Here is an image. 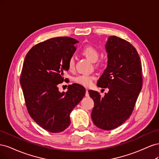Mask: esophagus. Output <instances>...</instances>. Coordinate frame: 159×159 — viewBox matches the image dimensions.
<instances>
[{
  "label": "esophagus",
  "mask_w": 159,
  "mask_h": 159,
  "mask_svg": "<svg viewBox=\"0 0 159 159\" xmlns=\"http://www.w3.org/2000/svg\"><path fill=\"white\" fill-rule=\"evenodd\" d=\"M89 92H88V89H86V91H85V96L86 97H89Z\"/></svg>",
  "instance_id": "34e87169"
}]
</instances>
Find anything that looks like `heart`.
<instances>
[{
    "instance_id": "obj_1",
    "label": "heart",
    "mask_w": 159,
    "mask_h": 159,
    "mask_svg": "<svg viewBox=\"0 0 159 159\" xmlns=\"http://www.w3.org/2000/svg\"><path fill=\"white\" fill-rule=\"evenodd\" d=\"M83 54L90 60L91 62L97 61L99 57V52L95 48V47L91 46H85L82 51ZM75 68V60L74 57H71L70 58L68 61V68L70 71H73ZM95 79V76L89 74H80L76 76L74 78V81L76 83L80 84L85 87H90L93 84L94 80Z\"/></svg>"
}]
</instances>
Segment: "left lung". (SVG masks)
<instances>
[{
  "mask_svg": "<svg viewBox=\"0 0 159 159\" xmlns=\"http://www.w3.org/2000/svg\"><path fill=\"white\" fill-rule=\"evenodd\" d=\"M107 65L97 85L109 89L104 97L89 90L94 102L91 119L96 127L112 130L131 116L142 88V67L134 47L115 36H109L105 44Z\"/></svg>",
  "mask_w": 159,
  "mask_h": 159,
  "instance_id": "obj_1",
  "label": "left lung"
}]
</instances>
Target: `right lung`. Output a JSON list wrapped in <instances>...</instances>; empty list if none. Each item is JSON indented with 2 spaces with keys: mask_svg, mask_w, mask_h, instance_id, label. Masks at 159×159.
<instances>
[{
  "mask_svg": "<svg viewBox=\"0 0 159 159\" xmlns=\"http://www.w3.org/2000/svg\"><path fill=\"white\" fill-rule=\"evenodd\" d=\"M78 42L70 37L50 38L33 46L24 61L20 85L28 111L51 133L69 127L70 113L85 96V89L79 84L70 85L66 93L57 87L64 81V71L69 70Z\"/></svg>",
  "mask_w": 159,
  "mask_h": 159,
  "instance_id": "add662e5",
  "label": "right lung"
}]
</instances>
